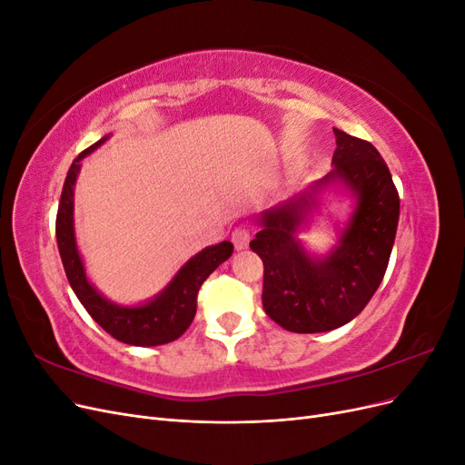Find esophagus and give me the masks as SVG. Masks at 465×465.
Listing matches in <instances>:
<instances>
[{
  "mask_svg": "<svg viewBox=\"0 0 465 465\" xmlns=\"http://www.w3.org/2000/svg\"><path fill=\"white\" fill-rule=\"evenodd\" d=\"M231 241H232L236 250H246L248 244H250V232L246 229H242V227L241 229H234Z\"/></svg>",
  "mask_w": 465,
  "mask_h": 465,
  "instance_id": "1",
  "label": "esophagus"
}]
</instances>
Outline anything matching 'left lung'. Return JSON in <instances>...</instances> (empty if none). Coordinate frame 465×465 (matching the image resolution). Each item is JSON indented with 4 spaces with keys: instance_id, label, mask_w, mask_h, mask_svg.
<instances>
[{
    "instance_id": "8db88e82",
    "label": "left lung",
    "mask_w": 465,
    "mask_h": 465,
    "mask_svg": "<svg viewBox=\"0 0 465 465\" xmlns=\"http://www.w3.org/2000/svg\"><path fill=\"white\" fill-rule=\"evenodd\" d=\"M331 171L287 202L260 213L250 248L263 262V311L281 328L320 333L345 326L382 283L396 241L400 198L384 159L364 139L333 128ZM340 189L354 209L326 255L298 238L323 191Z\"/></svg>"
}]
</instances>
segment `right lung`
Instances as JSON below:
<instances>
[{"instance_id":"obj_1","label":"right lung","mask_w":465,"mask_h":465,"mask_svg":"<svg viewBox=\"0 0 465 465\" xmlns=\"http://www.w3.org/2000/svg\"><path fill=\"white\" fill-rule=\"evenodd\" d=\"M108 137L110 135H104L94 145L83 151L67 171L58 217H55V238H58L64 270L69 285H72L81 304L85 306V311L114 340L135 347L171 343L190 328L195 316V306H198V291L202 283L223 262L231 258L232 244L229 241H223L215 246L200 250L198 254L192 256L180 267L161 292L145 302L130 306L108 301L87 277L77 248L74 219V195L81 161L101 147Z\"/></svg>"}]
</instances>
